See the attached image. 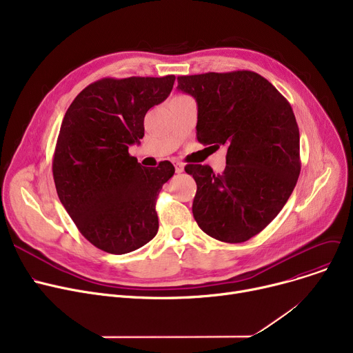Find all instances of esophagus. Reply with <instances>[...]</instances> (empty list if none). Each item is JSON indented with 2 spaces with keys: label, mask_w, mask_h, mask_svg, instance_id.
Segmentation results:
<instances>
[{
  "label": "esophagus",
  "mask_w": 353,
  "mask_h": 353,
  "mask_svg": "<svg viewBox=\"0 0 353 353\" xmlns=\"http://www.w3.org/2000/svg\"><path fill=\"white\" fill-rule=\"evenodd\" d=\"M174 169H176V173H183L184 172V164L183 163H176Z\"/></svg>",
  "instance_id": "esophagus-1"
}]
</instances>
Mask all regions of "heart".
I'll return each mask as SVG.
<instances>
[{
  "label": "heart",
  "instance_id": "obj_1",
  "mask_svg": "<svg viewBox=\"0 0 353 353\" xmlns=\"http://www.w3.org/2000/svg\"><path fill=\"white\" fill-rule=\"evenodd\" d=\"M179 97H183V96H179Z\"/></svg>",
  "mask_w": 353,
  "mask_h": 353
}]
</instances>
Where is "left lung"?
I'll return each mask as SVG.
<instances>
[{"label":"left lung","instance_id":"left-lung-1","mask_svg":"<svg viewBox=\"0 0 353 353\" xmlns=\"http://www.w3.org/2000/svg\"><path fill=\"white\" fill-rule=\"evenodd\" d=\"M197 103V140L228 147L226 167L188 164L197 184L199 228L226 243H242L279 214L301 173L299 127L289 101L261 74L239 70L177 77Z\"/></svg>","mask_w":353,"mask_h":353}]
</instances>
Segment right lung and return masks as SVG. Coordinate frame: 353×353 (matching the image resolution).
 <instances>
[{"instance_id":"add662e5","label":"right lung","mask_w":353,"mask_h":353,"mask_svg":"<svg viewBox=\"0 0 353 353\" xmlns=\"http://www.w3.org/2000/svg\"><path fill=\"white\" fill-rule=\"evenodd\" d=\"M176 77L101 79L70 104L52 157L60 201L91 245L133 252L157 234V196L170 161L143 167L128 145L144 136V116L169 97Z\"/></svg>"}]
</instances>
